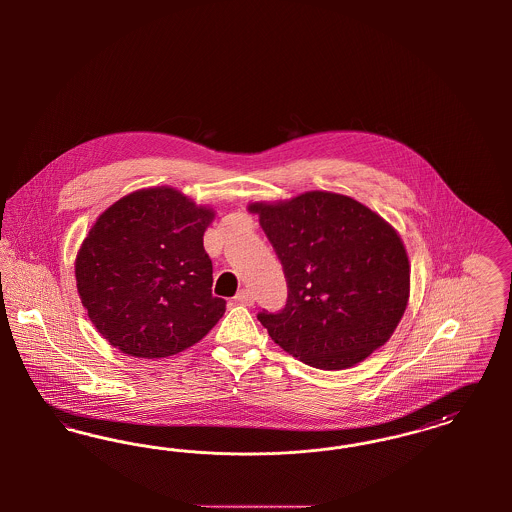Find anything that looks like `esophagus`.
Returning <instances> with one entry per match:
<instances>
[{
	"mask_svg": "<svg viewBox=\"0 0 512 512\" xmlns=\"http://www.w3.org/2000/svg\"><path fill=\"white\" fill-rule=\"evenodd\" d=\"M236 301H238L240 305L251 307V305L255 303V295H253V292H249V290H242V292L236 295Z\"/></svg>",
	"mask_w": 512,
	"mask_h": 512,
	"instance_id": "1",
	"label": "esophagus"
}]
</instances>
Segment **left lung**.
Listing matches in <instances>:
<instances>
[{"instance_id":"8db88e82","label":"left lung","mask_w":512,"mask_h":512,"mask_svg":"<svg viewBox=\"0 0 512 512\" xmlns=\"http://www.w3.org/2000/svg\"><path fill=\"white\" fill-rule=\"evenodd\" d=\"M288 280V303L257 318L286 353L322 370L359 365L390 340L411 292L397 230L349 195L305 192L247 205Z\"/></svg>"}]
</instances>
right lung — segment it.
I'll return each instance as SVG.
<instances>
[{
    "instance_id": "obj_1",
    "label": "right lung",
    "mask_w": 512,
    "mask_h": 512,
    "mask_svg": "<svg viewBox=\"0 0 512 512\" xmlns=\"http://www.w3.org/2000/svg\"><path fill=\"white\" fill-rule=\"evenodd\" d=\"M211 207L171 186L107 207L74 261L76 290L99 334L140 359L176 355L211 332L226 301L213 295L203 234Z\"/></svg>"
}]
</instances>
